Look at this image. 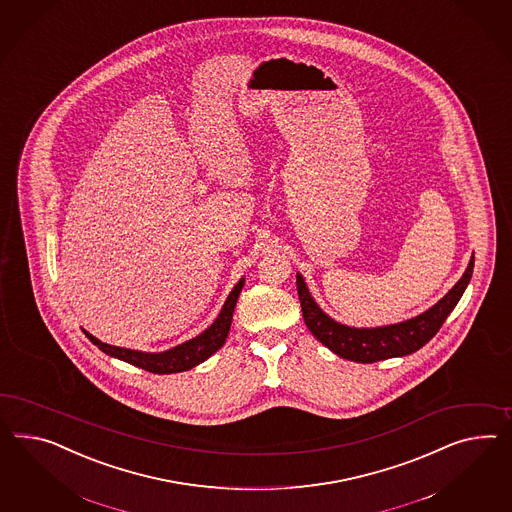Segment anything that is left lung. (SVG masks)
Wrapping results in <instances>:
<instances>
[{"label": "left lung", "instance_id": "left-lung-1", "mask_svg": "<svg viewBox=\"0 0 512 512\" xmlns=\"http://www.w3.org/2000/svg\"><path fill=\"white\" fill-rule=\"evenodd\" d=\"M473 261L475 257L471 255L466 272L438 304L410 320L378 328H350L328 317L313 300L302 274H296V289L300 296L305 326L322 345L328 346L333 354L345 360L374 363L387 358L408 356L421 346L427 345L442 328L445 318L455 309L470 283Z\"/></svg>", "mask_w": 512, "mask_h": 512}]
</instances>
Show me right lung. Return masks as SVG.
I'll use <instances>...</instances> for the list:
<instances>
[{
	"instance_id": "obj_1",
	"label": "right lung",
	"mask_w": 512,
	"mask_h": 512,
	"mask_svg": "<svg viewBox=\"0 0 512 512\" xmlns=\"http://www.w3.org/2000/svg\"><path fill=\"white\" fill-rule=\"evenodd\" d=\"M244 287V277L235 285V289L229 292L225 304L221 307L218 318L208 326L207 330L199 333L194 339L182 343V345L173 346L166 352H139V350H130V348H121V346H111L98 341L91 333L85 332V337L97 345L102 352H106L111 358L126 361L130 365H136L139 369H145L154 374H171L190 371L195 365L208 360L214 352H218L227 335L231 330V320L235 313L236 300L240 296V291Z\"/></svg>"
}]
</instances>
